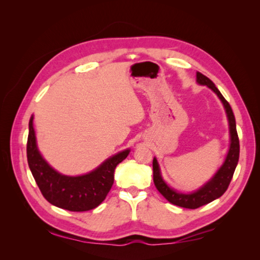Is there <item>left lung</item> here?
<instances>
[{"instance_id": "obj_1", "label": "left lung", "mask_w": 260, "mask_h": 260, "mask_svg": "<svg viewBox=\"0 0 260 260\" xmlns=\"http://www.w3.org/2000/svg\"><path fill=\"white\" fill-rule=\"evenodd\" d=\"M196 81L202 85H207L209 89H211L217 94L220 101L222 102L228 120H229L231 143L229 152H228V155L225 157V160L222 166L216 172V175L212 177L205 185H203L200 190L190 194L179 193L175 191L174 188L169 187L161 178L160 169L158 166V162H157V159H153V180L157 190H158L164 198L171 204L188 209H195L203 205H206V204L220 198V196L226 191V188L229 186L232 180L234 170L237 168L240 156V141L237 132L235 118L230 104L228 103V101L222 96V94L220 93V91L216 88V85L209 78L204 76L201 73H196Z\"/></svg>"}]
</instances>
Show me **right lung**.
Returning <instances> with one entry per match:
<instances>
[{
  "label": "right lung",
  "mask_w": 260,
  "mask_h": 260,
  "mask_svg": "<svg viewBox=\"0 0 260 260\" xmlns=\"http://www.w3.org/2000/svg\"><path fill=\"white\" fill-rule=\"evenodd\" d=\"M34 116L29 120L27 141L28 165L44 199L52 205L70 211H86L103 202L114 183L116 166L129 155L130 149L109 157L89 174L78 177L60 175L46 162L38 151Z\"/></svg>",
  "instance_id": "1"
}]
</instances>
